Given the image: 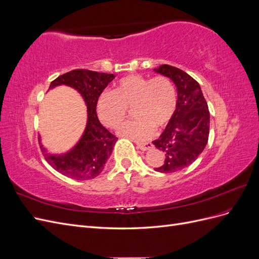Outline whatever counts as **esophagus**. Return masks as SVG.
Returning a JSON list of instances; mask_svg holds the SVG:
<instances>
[{"label": "esophagus", "mask_w": 259, "mask_h": 259, "mask_svg": "<svg viewBox=\"0 0 259 259\" xmlns=\"http://www.w3.org/2000/svg\"><path fill=\"white\" fill-rule=\"evenodd\" d=\"M136 145L140 149V150H143V151L149 150V149L152 147L151 143H136Z\"/></svg>", "instance_id": "1"}]
</instances>
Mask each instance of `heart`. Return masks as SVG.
I'll list each match as a JSON object with an SVG mask.
<instances>
[{
	"label": "heart",
	"mask_w": 259,
	"mask_h": 259,
	"mask_svg": "<svg viewBox=\"0 0 259 259\" xmlns=\"http://www.w3.org/2000/svg\"><path fill=\"white\" fill-rule=\"evenodd\" d=\"M128 108L134 117L122 123L117 132L136 140L151 137L154 128H165L175 115L177 93L173 82L165 75L150 79L130 74L117 81L113 92L104 91L97 99V114L108 127L117 126L126 116Z\"/></svg>",
	"instance_id": "1"
}]
</instances>
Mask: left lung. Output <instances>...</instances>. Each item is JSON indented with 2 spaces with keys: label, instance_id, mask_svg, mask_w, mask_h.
<instances>
[{
  "label": "left lung",
  "instance_id": "obj_1",
  "mask_svg": "<svg viewBox=\"0 0 259 259\" xmlns=\"http://www.w3.org/2000/svg\"><path fill=\"white\" fill-rule=\"evenodd\" d=\"M177 86V108L173 120L153 145L165 153L160 173H174L189 166L204 150L209 134V112L199 83L183 70L162 65L155 70Z\"/></svg>",
  "mask_w": 259,
  "mask_h": 259
}]
</instances>
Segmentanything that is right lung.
<instances>
[{
  "label": "right lung",
  "instance_id": "right-lung-1",
  "mask_svg": "<svg viewBox=\"0 0 259 259\" xmlns=\"http://www.w3.org/2000/svg\"><path fill=\"white\" fill-rule=\"evenodd\" d=\"M113 79V74L75 69L52 81L50 89L65 84L79 91L88 106L89 116L84 134L71 151L62 155L44 154L50 165L60 174L72 179L88 180L103 171L117 138L99 122L96 105L99 95ZM41 149L44 152L42 146Z\"/></svg>",
  "mask_w": 259,
  "mask_h": 259
}]
</instances>
